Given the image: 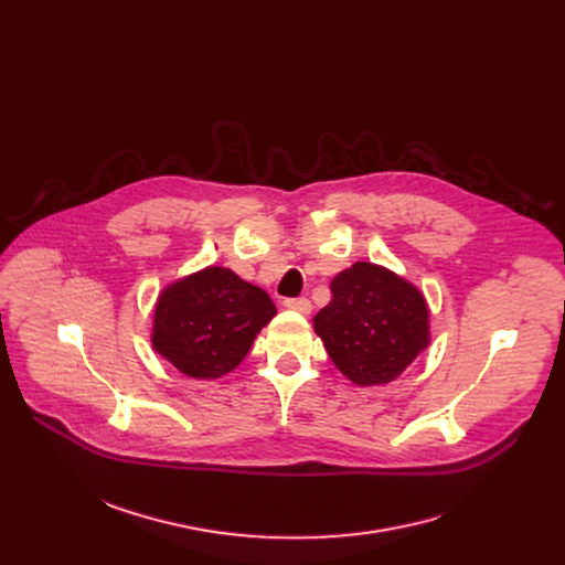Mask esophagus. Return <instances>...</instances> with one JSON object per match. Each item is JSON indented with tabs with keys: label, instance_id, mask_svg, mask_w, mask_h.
Here are the masks:
<instances>
[{
	"label": "esophagus",
	"instance_id": "1",
	"mask_svg": "<svg viewBox=\"0 0 565 565\" xmlns=\"http://www.w3.org/2000/svg\"><path fill=\"white\" fill-rule=\"evenodd\" d=\"M284 306H286L288 310L299 312V315H308V312L312 310L310 301H308V299H303V297H299V299H286V301H284Z\"/></svg>",
	"mask_w": 565,
	"mask_h": 565
}]
</instances>
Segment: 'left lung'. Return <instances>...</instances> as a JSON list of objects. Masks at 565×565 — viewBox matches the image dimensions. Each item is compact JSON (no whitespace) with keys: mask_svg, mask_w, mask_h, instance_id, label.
I'll use <instances>...</instances> for the list:
<instances>
[{"mask_svg":"<svg viewBox=\"0 0 565 565\" xmlns=\"http://www.w3.org/2000/svg\"><path fill=\"white\" fill-rule=\"evenodd\" d=\"M331 292V303L312 317V329L353 384H388L427 351L429 306L409 279L355 262L333 277Z\"/></svg>","mask_w":565,"mask_h":565,"instance_id":"8db88e82","label":"left lung"}]
</instances>
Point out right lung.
I'll return each instance as SVG.
<instances>
[{"label": "right lung", "instance_id": "right-lung-1", "mask_svg": "<svg viewBox=\"0 0 565 565\" xmlns=\"http://www.w3.org/2000/svg\"><path fill=\"white\" fill-rule=\"evenodd\" d=\"M277 308L268 292L223 266H207L160 290L151 347L194 380H218L244 360Z\"/></svg>", "mask_w": 565, "mask_h": 565}]
</instances>
